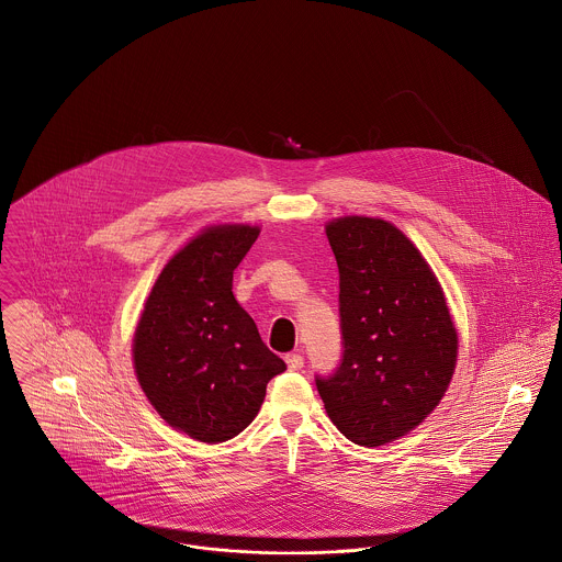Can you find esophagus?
<instances>
[{"label": "esophagus", "mask_w": 562, "mask_h": 562, "mask_svg": "<svg viewBox=\"0 0 562 562\" xmlns=\"http://www.w3.org/2000/svg\"><path fill=\"white\" fill-rule=\"evenodd\" d=\"M285 363H288L290 370H301L303 363H305V359H303L299 352H288V355H285Z\"/></svg>", "instance_id": "1"}]
</instances>
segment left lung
Here are the masks:
<instances>
[{"instance_id":"1","label":"left lung","mask_w":562,"mask_h":562,"mask_svg":"<svg viewBox=\"0 0 562 562\" xmlns=\"http://www.w3.org/2000/svg\"><path fill=\"white\" fill-rule=\"evenodd\" d=\"M324 232L339 268L344 359L316 385L341 435L366 448L385 446L446 396L459 333L437 274L394 223L339 216Z\"/></svg>"}]
</instances>
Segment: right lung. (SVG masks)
<instances>
[{"instance_id":"right-lung-1","label":"right lung","mask_w":562,"mask_h":562,"mask_svg":"<svg viewBox=\"0 0 562 562\" xmlns=\"http://www.w3.org/2000/svg\"><path fill=\"white\" fill-rule=\"evenodd\" d=\"M261 227H203L161 268L132 339L136 379L161 419L203 443L241 432L285 363L234 296V270Z\"/></svg>"}]
</instances>
